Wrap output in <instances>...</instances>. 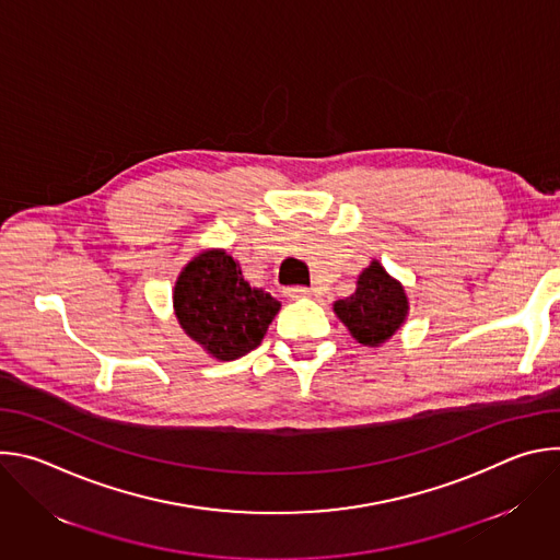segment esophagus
Segmentation results:
<instances>
[{
    "mask_svg": "<svg viewBox=\"0 0 560 560\" xmlns=\"http://www.w3.org/2000/svg\"><path fill=\"white\" fill-rule=\"evenodd\" d=\"M288 299H303V296H310V288L305 285H290L283 290Z\"/></svg>",
    "mask_w": 560,
    "mask_h": 560,
    "instance_id": "obj_1",
    "label": "esophagus"
}]
</instances>
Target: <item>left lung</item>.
Segmentation results:
<instances>
[{"label": "left lung", "mask_w": 560, "mask_h": 560, "mask_svg": "<svg viewBox=\"0 0 560 560\" xmlns=\"http://www.w3.org/2000/svg\"><path fill=\"white\" fill-rule=\"evenodd\" d=\"M335 312L359 343L374 348L406 322L408 296L401 283L392 279L378 261H372L359 275L357 292L337 301Z\"/></svg>", "instance_id": "left-lung-1"}]
</instances>
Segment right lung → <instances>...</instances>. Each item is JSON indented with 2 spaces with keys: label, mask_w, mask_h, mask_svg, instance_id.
Returning a JSON list of instances; mask_svg holds the SVG:
<instances>
[{
  "label": "right lung",
  "mask_w": 560,
  "mask_h": 560,
  "mask_svg": "<svg viewBox=\"0 0 560 560\" xmlns=\"http://www.w3.org/2000/svg\"><path fill=\"white\" fill-rule=\"evenodd\" d=\"M173 299L186 335L221 361L255 350L281 307L270 292L250 288L223 250L195 257L179 275Z\"/></svg>",
  "instance_id": "add662e5"
}]
</instances>
